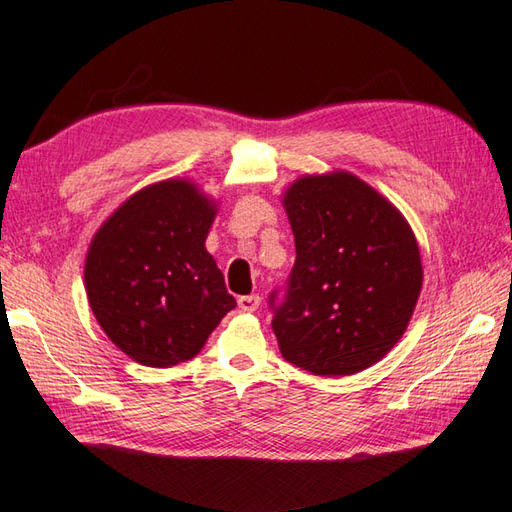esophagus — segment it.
Here are the masks:
<instances>
[{"label":"esophagus","instance_id":"34e87169","mask_svg":"<svg viewBox=\"0 0 512 512\" xmlns=\"http://www.w3.org/2000/svg\"><path fill=\"white\" fill-rule=\"evenodd\" d=\"M259 303H261V299L257 294H248V296H240V299H237V305H240V310L246 314L257 312Z\"/></svg>","mask_w":512,"mask_h":512}]
</instances>
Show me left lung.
<instances>
[{
	"label": "left lung",
	"mask_w": 512,
	"mask_h": 512,
	"mask_svg": "<svg viewBox=\"0 0 512 512\" xmlns=\"http://www.w3.org/2000/svg\"><path fill=\"white\" fill-rule=\"evenodd\" d=\"M296 259L270 294L281 355L314 375H353L395 347L423 268L406 218L349 172L303 176L283 196Z\"/></svg>",
	"instance_id": "8db88e82"
}]
</instances>
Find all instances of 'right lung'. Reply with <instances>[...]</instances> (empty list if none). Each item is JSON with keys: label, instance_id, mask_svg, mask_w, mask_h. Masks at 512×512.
<instances>
[{"label": "right lung", "instance_id": "1", "mask_svg": "<svg viewBox=\"0 0 512 512\" xmlns=\"http://www.w3.org/2000/svg\"><path fill=\"white\" fill-rule=\"evenodd\" d=\"M216 205L181 178L130 196L93 235L91 312L117 349L168 368L192 360L237 305L205 240Z\"/></svg>", "mask_w": 512, "mask_h": 512}]
</instances>
